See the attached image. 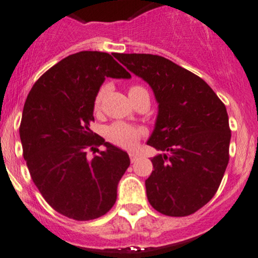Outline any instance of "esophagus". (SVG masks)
I'll return each mask as SVG.
<instances>
[{
  "label": "esophagus",
  "instance_id": "obj_1",
  "mask_svg": "<svg viewBox=\"0 0 258 258\" xmlns=\"http://www.w3.org/2000/svg\"><path fill=\"white\" fill-rule=\"evenodd\" d=\"M130 158H131V162H135L138 158L137 153H135V152H131V153H130Z\"/></svg>",
  "mask_w": 258,
  "mask_h": 258
}]
</instances>
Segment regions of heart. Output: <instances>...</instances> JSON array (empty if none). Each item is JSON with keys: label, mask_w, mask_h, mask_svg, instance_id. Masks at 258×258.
<instances>
[{"label": "heart", "mask_w": 258, "mask_h": 258, "mask_svg": "<svg viewBox=\"0 0 258 258\" xmlns=\"http://www.w3.org/2000/svg\"><path fill=\"white\" fill-rule=\"evenodd\" d=\"M107 88L102 86L100 90L97 91L96 96L94 100V110L99 111L101 107L102 100H104L105 94H106ZM142 94H148L143 86L141 85H132L128 90V95L131 100L136 99L137 96ZM145 135V130L141 127H136L134 124L126 123V122L117 121L111 123L110 126L106 127L105 130V137L110 143L117 146L120 148H124V150H131L135 147L137 141Z\"/></svg>", "instance_id": "heart-1"}]
</instances>
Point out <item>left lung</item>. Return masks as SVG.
<instances>
[{
    "mask_svg": "<svg viewBox=\"0 0 258 258\" xmlns=\"http://www.w3.org/2000/svg\"><path fill=\"white\" fill-rule=\"evenodd\" d=\"M113 56L150 84L159 104L147 145L165 154L151 159L148 202L163 215H191L215 195L229 163L226 107L202 78L163 56Z\"/></svg>",
    "mask_w": 258,
    "mask_h": 258,
    "instance_id": "obj_1",
    "label": "left lung"
}]
</instances>
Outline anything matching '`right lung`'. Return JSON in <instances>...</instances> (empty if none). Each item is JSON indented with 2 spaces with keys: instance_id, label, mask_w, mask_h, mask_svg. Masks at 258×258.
<instances>
[{
  "instance_id": "obj_1",
  "label": "right lung",
  "mask_w": 258,
  "mask_h": 258,
  "mask_svg": "<svg viewBox=\"0 0 258 258\" xmlns=\"http://www.w3.org/2000/svg\"><path fill=\"white\" fill-rule=\"evenodd\" d=\"M105 78H131L108 53L79 51L61 59L34 83L20 124L23 157L45 202L78 221L105 215L130 165L126 152L90 130L94 100ZM104 144L105 151L94 148ZM96 150L93 160L87 150Z\"/></svg>"
}]
</instances>
